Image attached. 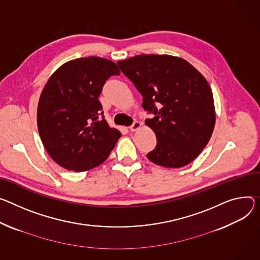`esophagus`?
<instances>
[{
    "instance_id": "esophagus-1",
    "label": "esophagus",
    "mask_w": 260,
    "mask_h": 260,
    "mask_svg": "<svg viewBox=\"0 0 260 260\" xmlns=\"http://www.w3.org/2000/svg\"><path fill=\"white\" fill-rule=\"evenodd\" d=\"M141 125H142V123H141L140 121H135L131 126H129V129L131 132H136L137 129H139L141 127Z\"/></svg>"
}]
</instances>
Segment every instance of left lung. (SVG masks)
Returning <instances> with one entry per match:
<instances>
[{"mask_svg": "<svg viewBox=\"0 0 260 260\" xmlns=\"http://www.w3.org/2000/svg\"><path fill=\"white\" fill-rule=\"evenodd\" d=\"M117 64L143 96L144 110L153 114L145 120L157 141L148 159L167 168L193 161L208 143L216 122L205 78L187 61L169 55H138Z\"/></svg>", "mask_w": 260, "mask_h": 260, "instance_id": "obj_1", "label": "left lung"}]
</instances>
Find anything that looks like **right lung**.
Listing matches in <instances>:
<instances>
[{"mask_svg":"<svg viewBox=\"0 0 260 260\" xmlns=\"http://www.w3.org/2000/svg\"><path fill=\"white\" fill-rule=\"evenodd\" d=\"M117 65L100 57L64 63L49 79L38 103L37 125L45 150L61 167L87 171L104 162L121 133L109 126L99 101Z\"/></svg>","mask_w":260,"mask_h":260,"instance_id":"right-lung-1","label":"right lung"}]
</instances>
